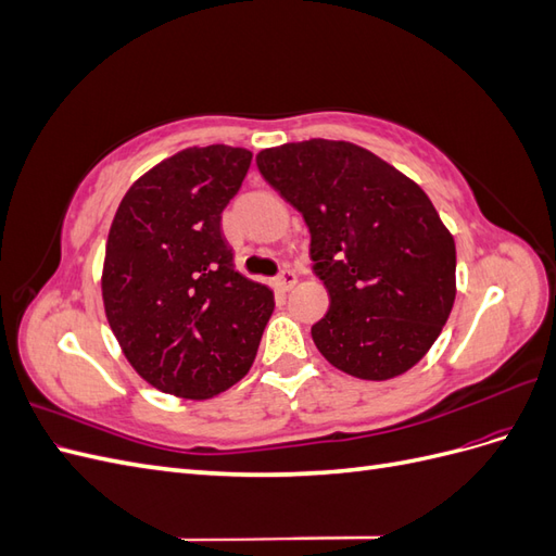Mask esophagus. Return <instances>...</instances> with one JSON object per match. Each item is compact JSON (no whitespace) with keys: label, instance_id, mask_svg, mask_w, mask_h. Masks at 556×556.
I'll return each instance as SVG.
<instances>
[{"label":"esophagus","instance_id":"1","mask_svg":"<svg viewBox=\"0 0 556 556\" xmlns=\"http://www.w3.org/2000/svg\"><path fill=\"white\" fill-rule=\"evenodd\" d=\"M296 280H299V276L292 271V268H282L280 276L274 280V285L280 292H290L296 285Z\"/></svg>","mask_w":556,"mask_h":556}]
</instances>
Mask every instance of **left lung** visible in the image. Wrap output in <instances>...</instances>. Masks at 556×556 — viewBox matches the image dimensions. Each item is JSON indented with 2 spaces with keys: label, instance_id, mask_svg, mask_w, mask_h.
<instances>
[{
  "label": "left lung",
  "instance_id": "1",
  "mask_svg": "<svg viewBox=\"0 0 556 556\" xmlns=\"http://www.w3.org/2000/svg\"><path fill=\"white\" fill-rule=\"evenodd\" d=\"M264 180L304 215L329 311L311 333L325 359L362 380L406 374L454 304L457 250L429 197L348 141L311 139L257 155Z\"/></svg>",
  "mask_w": 556,
  "mask_h": 556
}]
</instances>
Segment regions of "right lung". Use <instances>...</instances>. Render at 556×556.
Returning a JSON list of instances; mask_svg holds the SVG:
<instances>
[{"label":"right lung","instance_id":"obj_1","mask_svg":"<svg viewBox=\"0 0 556 556\" xmlns=\"http://www.w3.org/2000/svg\"><path fill=\"white\" fill-rule=\"evenodd\" d=\"M245 148L180 150L131 185L113 217L102 294L137 374L182 399L239 382L257 355L274 292L233 268L223 211L250 169Z\"/></svg>","mask_w":556,"mask_h":556}]
</instances>
